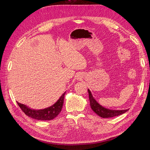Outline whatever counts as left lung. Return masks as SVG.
<instances>
[{"label": "left lung", "instance_id": "1", "mask_svg": "<svg viewBox=\"0 0 150 150\" xmlns=\"http://www.w3.org/2000/svg\"><path fill=\"white\" fill-rule=\"evenodd\" d=\"M88 93H89V99H90V106L91 109L93 110L94 112L97 114L98 116L103 118H110L116 117L124 113L128 110H111L105 108L104 107L102 106L101 105L98 104L97 102L95 100L92 95L91 91L88 89Z\"/></svg>", "mask_w": 150, "mask_h": 150}]
</instances>
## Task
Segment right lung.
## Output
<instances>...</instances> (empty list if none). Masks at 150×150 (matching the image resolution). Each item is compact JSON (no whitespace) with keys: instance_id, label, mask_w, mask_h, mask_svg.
Instances as JSON below:
<instances>
[{"instance_id":"right-lung-1","label":"right lung","mask_w":150,"mask_h":150,"mask_svg":"<svg viewBox=\"0 0 150 150\" xmlns=\"http://www.w3.org/2000/svg\"><path fill=\"white\" fill-rule=\"evenodd\" d=\"M65 93L66 92L60 96L59 99L52 106L42 110L31 109L26 105L19 103L18 102H17V104L22 111L28 117L39 120H50L55 118L61 111Z\"/></svg>"}]
</instances>
